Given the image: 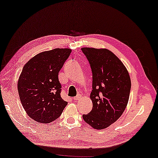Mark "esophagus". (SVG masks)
I'll return each instance as SVG.
<instances>
[{
  "label": "esophagus",
  "instance_id": "obj_1",
  "mask_svg": "<svg viewBox=\"0 0 158 158\" xmlns=\"http://www.w3.org/2000/svg\"><path fill=\"white\" fill-rule=\"evenodd\" d=\"M80 98H81V94H77L76 97H74L73 99L75 101H76V100H78Z\"/></svg>",
  "mask_w": 158,
  "mask_h": 158
}]
</instances>
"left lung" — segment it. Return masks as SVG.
I'll return each mask as SVG.
<instances>
[{
  "instance_id": "8db88e82",
  "label": "left lung",
  "mask_w": 158,
  "mask_h": 158,
  "mask_svg": "<svg viewBox=\"0 0 158 158\" xmlns=\"http://www.w3.org/2000/svg\"><path fill=\"white\" fill-rule=\"evenodd\" d=\"M90 65L93 109L82 115L84 121L95 129H103L114 123L124 111L131 91L129 74L118 58L106 48H81Z\"/></svg>"
}]
</instances>
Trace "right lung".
<instances>
[{
	"label": "right lung",
	"instance_id": "obj_1",
	"mask_svg": "<svg viewBox=\"0 0 158 158\" xmlns=\"http://www.w3.org/2000/svg\"><path fill=\"white\" fill-rule=\"evenodd\" d=\"M70 48L40 53L24 65L18 89L24 110L30 118L48 123L61 114L68 102L60 97L59 72L71 54Z\"/></svg>",
	"mask_w": 158,
	"mask_h": 158
}]
</instances>
